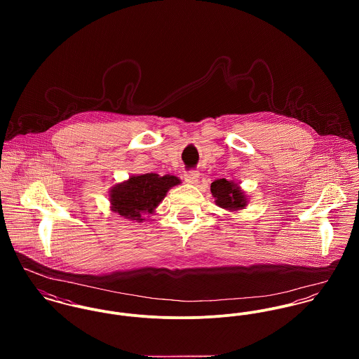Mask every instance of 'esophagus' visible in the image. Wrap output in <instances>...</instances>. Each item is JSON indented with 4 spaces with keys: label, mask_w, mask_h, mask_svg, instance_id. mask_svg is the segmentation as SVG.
<instances>
[{
    "label": "esophagus",
    "mask_w": 359,
    "mask_h": 359,
    "mask_svg": "<svg viewBox=\"0 0 359 359\" xmlns=\"http://www.w3.org/2000/svg\"><path fill=\"white\" fill-rule=\"evenodd\" d=\"M184 178H185V181H187L188 184H198V181H199V172L195 171V170L188 171V172L184 174Z\"/></svg>",
    "instance_id": "34e87169"
}]
</instances>
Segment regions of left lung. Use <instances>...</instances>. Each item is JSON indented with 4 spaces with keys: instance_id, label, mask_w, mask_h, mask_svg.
Returning a JSON list of instances; mask_svg holds the SVG:
<instances>
[{
    "instance_id": "left-lung-1",
    "label": "left lung",
    "mask_w": 359,
    "mask_h": 359,
    "mask_svg": "<svg viewBox=\"0 0 359 359\" xmlns=\"http://www.w3.org/2000/svg\"><path fill=\"white\" fill-rule=\"evenodd\" d=\"M211 195L215 199V205L226 211H238L242 210L248 205V199L246 194L241 189V187L233 182L228 181L225 178L215 180L211 187H210Z\"/></svg>"
}]
</instances>
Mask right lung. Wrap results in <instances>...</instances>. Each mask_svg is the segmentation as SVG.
Returning <instances> with one entry per match:
<instances>
[{
	"mask_svg": "<svg viewBox=\"0 0 359 359\" xmlns=\"http://www.w3.org/2000/svg\"><path fill=\"white\" fill-rule=\"evenodd\" d=\"M180 184L181 180L170 174L163 177L154 172L131 175L127 181L110 188V208L120 217L142 222L145 215L154 214L167 192Z\"/></svg>",
	"mask_w": 359,
	"mask_h": 359,
	"instance_id": "right-lung-1",
	"label": "right lung"
}]
</instances>
